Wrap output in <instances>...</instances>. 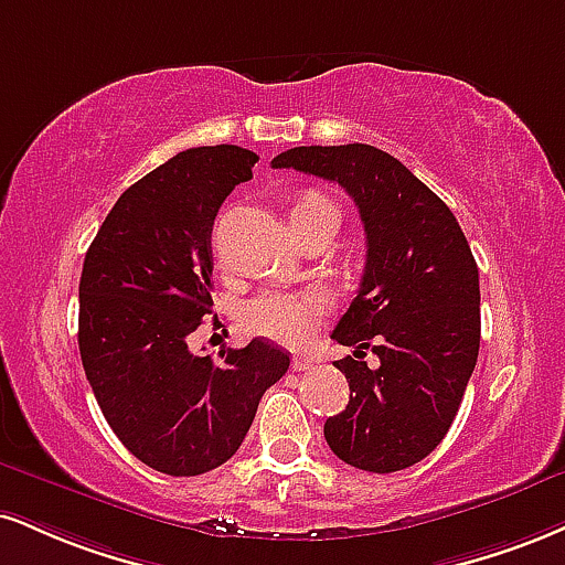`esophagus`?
I'll use <instances>...</instances> for the list:
<instances>
[{"mask_svg":"<svg viewBox=\"0 0 565 565\" xmlns=\"http://www.w3.org/2000/svg\"><path fill=\"white\" fill-rule=\"evenodd\" d=\"M312 365H316V363H312L310 358H300V355L291 358V369H295V371H310Z\"/></svg>","mask_w":565,"mask_h":565,"instance_id":"1","label":"esophagus"}]
</instances>
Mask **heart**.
Segmentation results:
<instances>
[{"label": "heart", "instance_id": "obj_1", "mask_svg": "<svg viewBox=\"0 0 565 565\" xmlns=\"http://www.w3.org/2000/svg\"><path fill=\"white\" fill-rule=\"evenodd\" d=\"M321 213L334 215L339 221L334 202L326 200L323 194L305 192L291 205V223ZM321 312L323 302L312 291H263V295L244 302L242 323L257 337L297 348L312 337L318 321H321Z\"/></svg>", "mask_w": 565, "mask_h": 565}]
</instances>
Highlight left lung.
<instances>
[{
  "mask_svg": "<svg viewBox=\"0 0 565 565\" xmlns=\"http://www.w3.org/2000/svg\"><path fill=\"white\" fill-rule=\"evenodd\" d=\"M337 181L365 228V270L334 337L350 403L323 426L337 458L371 473L418 463L445 439L479 358V268L450 207L371 145L295 147L270 162ZM377 365L364 363V350Z\"/></svg>",
  "mask_w": 565,
  "mask_h": 565,
  "instance_id": "1",
  "label": "left lung"
}]
</instances>
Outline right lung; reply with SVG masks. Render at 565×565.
Listing matches in <instances>:
<instances>
[{
	"mask_svg": "<svg viewBox=\"0 0 565 565\" xmlns=\"http://www.w3.org/2000/svg\"><path fill=\"white\" fill-rule=\"evenodd\" d=\"M257 154L194 147L128 186L88 247L78 350L115 437L168 477L213 471L239 450L260 397L289 369L265 339L221 360L186 339L213 312V221Z\"/></svg>",
	"mask_w": 565,
	"mask_h": 565,
	"instance_id": "add662e5",
	"label": "right lung"
}]
</instances>
